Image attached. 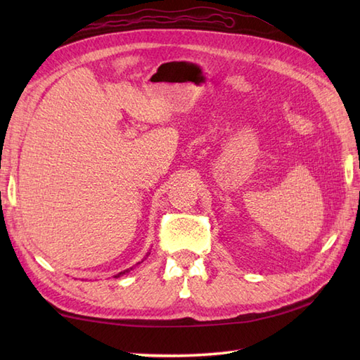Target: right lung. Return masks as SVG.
Instances as JSON below:
<instances>
[{"label":"right lung","instance_id":"obj_1","mask_svg":"<svg viewBox=\"0 0 360 360\" xmlns=\"http://www.w3.org/2000/svg\"><path fill=\"white\" fill-rule=\"evenodd\" d=\"M137 264H139V263H137ZM129 269H133V267H129ZM129 269H127V271H124V272H119L117 275H116V277H120V275H124V274H127V272H129Z\"/></svg>","mask_w":360,"mask_h":360}]
</instances>
